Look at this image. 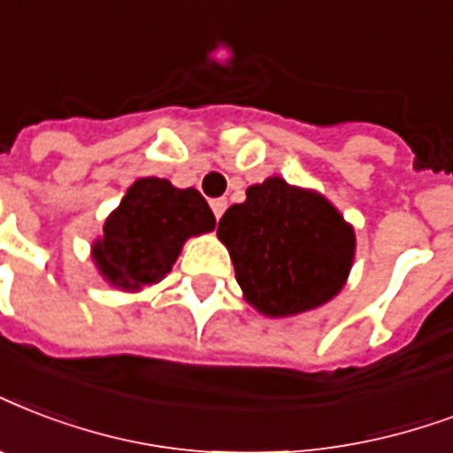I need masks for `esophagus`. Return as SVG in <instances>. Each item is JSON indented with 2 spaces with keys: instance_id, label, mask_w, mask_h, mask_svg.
Here are the masks:
<instances>
[{
  "instance_id": "obj_1",
  "label": "esophagus",
  "mask_w": 453,
  "mask_h": 453,
  "mask_svg": "<svg viewBox=\"0 0 453 453\" xmlns=\"http://www.w3.org/2000/svg\"><path fill=\"white\" fill-rule=\"evenodd\" d=\"M211 209H213V216H216V219H220V216L226 213L227 202L226 199H211Z\"/></svg>"
}]
</instances>
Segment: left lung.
Returning a JSON list of instances; mask_svg holds the SVG:
<instances>
[{
  "mask_svg": "<svg viewBox=\"0 0 453 453\" xmlns=\"http://www.w3.org/2000/svg\"><path fill=\"white\" fill-rule=\"evenodd\" d=\"M242 295L268 319L306 313L340 295L357 257V234L316 189L271 175L247 188L219 223Z\"/></svg>",
  "mask_w": 453,
  "mask_h": 453,
  "instance_id": "left-lung-1",
  "label": "left lung"
}]
</instances>
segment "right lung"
I'll return each instance as SVG.
<instances>
[{
    "label": "right lung",
    "instance_id": "1",
    "mask_svg": "<svg viewBox=\"0 0 453 453\" xmlns=\"http://www.w3.org/2000/svg\"><path fill=\"white\" fill-rule=\"evenodd\" d=\"M216 216L195 188L165 178H140L104 220L92 242V261L104 280L120 292L161 282L189 237L211 233Z\"/></svg>",
    "mask_w": 453,
    "mask_h": 453
}]
</instances>
